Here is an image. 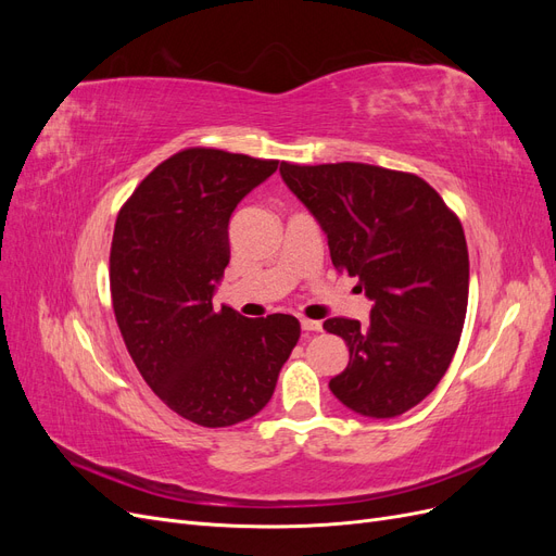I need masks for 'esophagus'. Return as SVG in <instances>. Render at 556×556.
I'll use <instances>...</instances> for the list:
<instances>
[{"mask_svg":"<svg viewBox=\"0 0 556 556\" xmlns=\"http://www.w3.org/2000/svg\"><path fill=\"white\" fill-rule=\"evenodd\" d=\"M301 329H304V331H319V329H323V323H317V319L301 317Z\"/></svg>","mask_w":556,"mask_h":556,"instance_id":"esophagus-1","label":"esophagus"}]
</instances>
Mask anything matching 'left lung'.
<instances>
[{
	"label": "left lung",
	"mask_w": 556,
	"mask_h": 556,
	"mask_svg": "<svg viewBox=\"0 0 556 556\" xmlns=\"http://www.w3.org/2000/svg\"><path fill=\"white\" fill-rule=\"evenodd\" d=\"M280 176L327 233L333 266L374 301L368 323H325L350 350L329 390L364 417L403 415L435 390L459 345L468 306L459 217L427 180L374 164L282 162Z\"/></svg>",
	"instance_id": "obj_1"
}]
</instances>
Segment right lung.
I'll return each instance as SVG.
<instances>
[{
	"label": "right lung",
	"mask_w": 556,
	"mask_h": 556,
	"mask_svg": "<svg viewBox=\"0 0 556 556\" xmlns=\"http://www.w3.org/2000/svg\"><path fill=\"white\" fill-rule=\"evenodd\" d=\"M278 169L215 148H188L150 172L117 213L111 299L139 374L201 427H231L274 396L299 319H248L213 294L229 264V217Z\"/></svg>",
	"instance_id": "1"
}]
</instances>
